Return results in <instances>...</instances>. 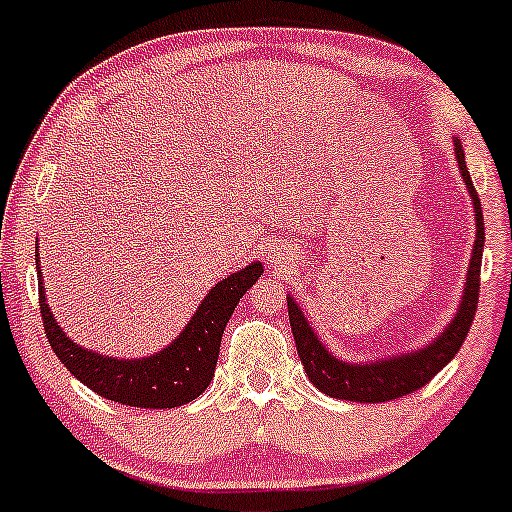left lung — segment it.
Here are the masks:
<instances>
[{"label": "left lung", "mask_w": 512, "mask_h": 512, "mask_svg": "<svg viewBox=\"0 0 512 512\" xmlns=\"http://www.w3.org/2000/svg\"><path fill=\"white\" fill-rule=\"evenodd\" d=\"M455 156L457 166H460L462 180L467 185L469 195L474 202V216H477V240H474L472 260H469L467 272V289L457 310V317L450 322L433 344L426 349L414 351V354L392 356L385 361L375 363H344L337 356H332L325 346L320 344L313 327L308 325L305 315L301 313L293 298H289V320L291 332L296 339L298 356L308 373V380L317 390L337 399H349V402H390L404 395H411L419 387H424L428 380L436 378L452 356L460 351L464 339H467L469 327H472L474 313H477L479 303V274H481V252H484V216H481V202L477 190H474L469 170L464 166V151L460 139H455Z\"/></svg>", "instance_id": "8db88e82"}]
</instances>
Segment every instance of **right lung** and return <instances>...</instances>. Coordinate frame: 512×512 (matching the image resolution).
Returning <instances> with one entry per match:
<instances>
[{"label": "right lung", "instance_id": "add662e5", "mask_svg": "<svg viewBox=\"0 0 512 512\" xmlns=\"http://www.w3.org/2000/svg\"><path fill=\"white\" fill-rule=\"evenodd\" d=\"M262 272V264L255 262L219 281L173 344L158 351L156 356L120 361L81 349L60 330L45 303L43 276L38 267L40 317H43L45 337L64 368L96 395L137 409L182 407L209 387L226 322L231 320L238 301L260 279Z\"/></svg>", "mask_w": 512, "mask_h": 512}]
</instances>
